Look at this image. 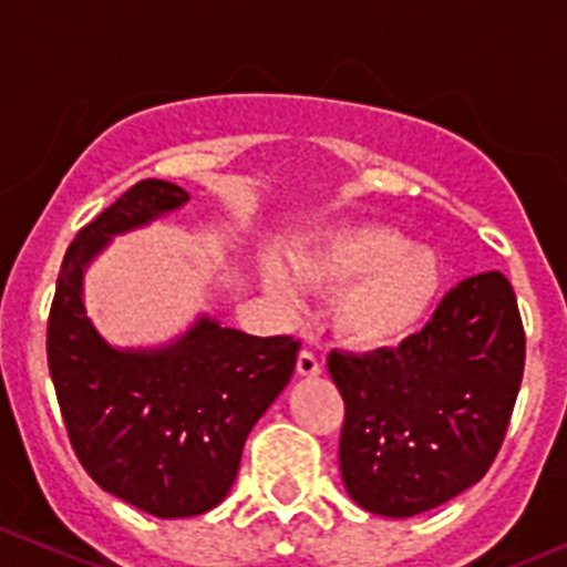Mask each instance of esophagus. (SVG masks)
<instances>
[{
  "label": "esophagus",
  "instance_id": "obj_1",
  "mask_svg": "<svg viewBox=\"0 0 567 567\" xmlns=\"http://www.w3.org/2000/svg\"><path fill=\"white\" fill-rule=\"evenodd\" d=\"M296 372H299L301 378H319V374H321V361L313 355V352H308V349H301L299 358H296Z\"/></svg>",
  "mask_w": 567,
  "mask_h": 567
}]
</instances>
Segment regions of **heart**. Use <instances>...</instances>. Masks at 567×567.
Returning a JSON list of instances; mask_svg holds the SVG:
<instances>
[{
  "label": "heart",
  "mask_w": 567,
  "mask_h": 567,
  "mask_svg": "<svg viewBox=\"0 0 567 567\" xmlns=\"http://www.w3.org/2000/svg\"><path fill=\"white\" fill-rule=\"evenodd\" d=\"M268 296L296 313L305 290L332 293L330 324L343 347L385 352L403 347L431 316L442 290V266L425 246L385 224L352 220L327 226L290 259V274L268 262L262 274Z\"/></svg>",
  "instance_id": "obj_1"
}]
</instances>
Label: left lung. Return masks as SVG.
<instances>
[{"label": "left lung", "instance_id": "8db88e82", "mask_svg": "<svg viewBox=\"0 0 567 567\" xmlns=\"http://www.w3.org/2000/svg\"><path fill=\"white\" fill-rule=\"evenodd\" d=\"M523 361L515 290L498 271L458 282L403 347L332 352L349 498L372 515L414 517L478 484L509 427Z\"/></svg>", "mask_w": 567, "mask_h": 567}]
</instances>
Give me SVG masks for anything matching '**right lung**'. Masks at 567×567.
<instances>
[{
    "label": "right lung",
    "instance_id": "1",
    "mask_svg": "<svg viewBox=\"0 0 567 567\" xmlns=\"http://www.w3.org/2000/svg\"><path fill=\"white\" fill-rule=\"evenodd\" d=\"M189 204L178 184H134L66 248L47 361L78 458L94 484L153 517L204 515L229 495L243 444L282 394L299 341L257 338L198 313L151 347H116L86 313L89 266L128 231Z\"/></svg>",
    "mask_w": 567,
    "mask_h": 567
}]
</instances>
